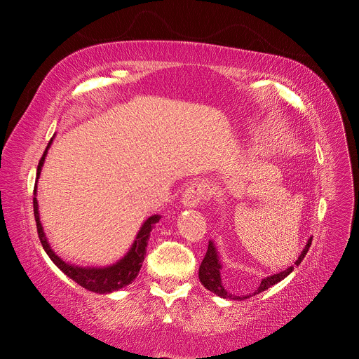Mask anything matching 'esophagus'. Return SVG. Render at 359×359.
<instances>
[{"label":"esophagus","instance_id":"34e87169","mask_svg":"<svg viewBox=\"0 0 359 359\" xmlns=\"http://www.w3.org/2000/svg\"><path fill=\"white\" fill-rule=\"evenodd\" d=\"M206 198H208V189H206V184L202 181L191 182L187 187V190L184 191L182 196V203L186 206H199Z\"/></svg>","mask_w":359,"mask_h":359}]
</instances>
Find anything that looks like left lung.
Segmentation results:
<instances>
[{"mask_svg": "<svg viewBox=\"0 0 359 359\" xmlns=\"http://www.w3.org/2000/svg\"><path fill=\"white\" fill-rule=\"evenodd\" d=\"M311 240H313V236L307 241L306 247H304L302 253L299 255V257H298V260L295 262V265L289 266L287 269L281 271V273H278V274L265 277L262 281H260L259 287L252 293V295H233V293L227 292V290L224 289V286L222 285V278H220V268H222V265H220V262H219V256H217L214 244L210 241L208 250H206L205 257H203L202 264H201V266H199V280H201V283H202L206 289L211 290L212 293H215V295H219V297H222V298L238 299V301L247 299V298H250V297L257 295V293H260V292L266 290V289L271 287V286H274L276 283H278V281H281L285 277H287V276L292 273V271H293V268L298 266V265L302 262V259L306 257V255H307V252H309V248H310V245H311Z\"/></svg>", "mask_w": 359, "mask_h": 359, "instance_id": "left-lung-1", "label": "left lung"}]
</instances>
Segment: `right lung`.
<instances>
[{"label":"right lung","instance_id":"right-lung-1","mask_svg":"<svg viewBox=\"0 0 359 359\" xmlns=\"http://www.w3.org/2000/svg\"><path fill=\"white\" fill-rule=\"evenodd\" d=\"M52 139L49 140V144L43 153L39 166H37V178L40 177V170L43 166V161H45L48 148L50 147ZM34 194H36V189H34ZM32 205H34V219H36V224H37V232H39V238L40 243L45 248V252L48 253V256L50 257V260L55 264L64 274L67 277H70L73 281H76L79 286L88 289L91 292H97V293H109L112 290H118L121 289L123 286H127L128 283L136 278L140 266H142V262L147 255V244H148V238H149V232L153 231V226L160 220L158 215H153L144 223V226L140 227V231L136 236V241L132 247V250L127 253V256L124 259L119 260L118 264L107 266V268H79L70 265L67 262H64L61 257H58L53 250L49 247L48 240L45 236V232L41 229V223L39 219V205H37V199L36 196L32 198Z\"/></svg>","mask_w":359,"mask_h":359}]
</instances>
